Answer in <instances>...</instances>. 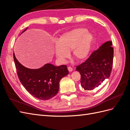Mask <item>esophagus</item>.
<instances>
[{"mask_svg": "<svg viewBox=\"0 0 130 130\" xmlns=\"http://www.w3.org/2000/svg\"><path fill=\"white\" fill-rule=\"evenodd\" d=\"M68 70H69V72H72L73 71V68H72V67H68Z\"/></svg>", "mask_w": 130, "mask_h": 130, "instance_id": "34e87169", "label": "esophagus"}]
</instances>
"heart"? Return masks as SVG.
Returning <instances> with one entry per match:
<instances>
[{"label": "heart", "instance_id": "1", "mask_svg": "<svg viewBox=\"0 0 130 130\" xmlns=\"http://www.w3.org/2000/svg\"><path fill=\"white\" fill-rule=\"evenodd\" d=\"M92 34L85 28L78 27L62 35L56 41L54 53L58 60L63 62L71 50V56L80 62L87 57L91 49Z\"/></svg>", "mask_w": 130, "mask_h": 130}]
</instances>
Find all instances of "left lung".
<instances>
[{
  "label": "left lung",
  "instance_id": "8db88e82",
  "mask_svg": "<svg viewBox=\"0 0 130 130\" xmlns=\"http://www.w3.org/2000/svg\"><path fill=\"white\" fill-rule=\"evenodd\" d=\"M111 41L102 44L83 63L76 67L81 75V85L85 90H92L108 79L112 71L113 48Z\"/></svg>",
  "mask_w": 130,
  "mask_h": 130
}]
</instances>
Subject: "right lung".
<instances>
[{"label": "right lung", "mask_w": 130, "mask_h": 130, "mask_svg": "<svg viewBox=\"0 0 130 130\" xmlns=\"http://www.w3.org/2000/svg\"><path fill=\"white\" fill-rule=\"evenodd\" d=\"M27 29V27L22 34ZM13 59L22 84L30 94L40 100H49L55 96L58 92L61 78L69 73L65 65L55 66L46 63L40 68L30 69L19 63L14 53Z\"/></svg>", "instance_id": "1"}]
</instances>
